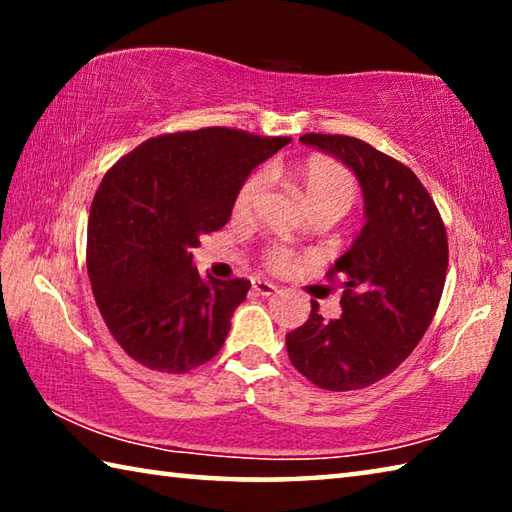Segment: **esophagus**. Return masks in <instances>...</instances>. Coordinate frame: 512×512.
Segmentation results:
<instances>
[{"label": "esophagus", "mask_w": 512, "mask_h": 512, "mask_svg": "<svg viewBox=\"0 0 512 512\" xmlns=\"http://www.w3.org/2000/svg\"><path fill=\"white\" fill-rule=\"evenodd\" d=\"M253 289H255V293H259V296H273V293L280 291L277 289V284L268 282V280H255Z\"/></svg>", "instance_id": "obj_1"}]
</instances>
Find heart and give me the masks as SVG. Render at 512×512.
I'll return each mask as SVG.
<instances>
[{
  "label": "heart",
  "instance_id": "b5f03b06",
  "mask_svg": "<svg viewBox=\"0 0 512 512\" xmlns=\"http://www.w3.org/2000/svg\"><path fill=\"white\" fill-rule=\"evenodd\" d=\"M293 183L300 189L302 201L307 210H332L339 216L350 210L357 201V178L354 173L334 158L314 155L300 164L293 173ZM264 192V176L253 173L248 176L235 194L232 210L235 214H248L257 205L259 196ZM266 264L273 271H289L293 266V250L287 246H273L266 250Z\"/></svg>",
  "mask_w": 512,
  "mask_h": 512
}]
</instances>
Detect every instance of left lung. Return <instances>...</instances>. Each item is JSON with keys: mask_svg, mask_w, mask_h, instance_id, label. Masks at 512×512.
Returning a JSON list of instances; mask_svg holds the SVG:
<instances>
[{"mask_svg": "<svg viewBox=\"0 0 512 512\" xmlns=\"http://www.w3.org/2000/svg\"><path fill=\"white\" fill-rule=\"evenodd\" d=\"M300 142L357 173L366 225L327 271V280L343 287V316L323 320L311 302L307 323L287 334V352L318 388L359 391L391 375L436 316L449 262L445 223L418 176L375 146L323 133Z\"/></svg>", "mask_w": 512, "mask_h": 512, "instance_id": "1", "label": "left lung"}]
</instances>
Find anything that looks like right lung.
<instances>
[{
	"instance_id": "1",
	"label": "right lung",
	"mask_w": 512,
	"mask_h": 512,
	"mask_svg": "<svg viewBox=\"0 0 512 512\" xmlns=\"http://www.w3.org/2000/svg\"><path fill=\"white\" fill-rule=\"evenodd\" d=\"M289 142L198 128L151 137L106 171L85 262L103 323L128 357L180 375L219 354L250 282L201 280L192 250L228 223L250 171Z\"/></svg>"
}]
</instances>
